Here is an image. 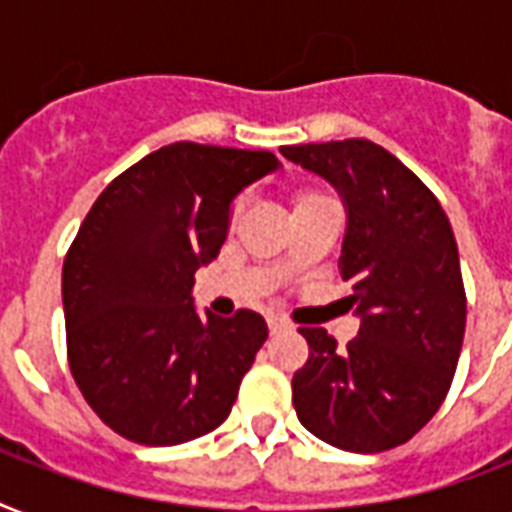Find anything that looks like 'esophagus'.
I'll list each match as a JSON object with an SVG mask.
<instances>
[{
	"mask_svg": "<svg viewBox=\"0 0 512 512\" xmlns=\"http://www.w3.org/2000/svg\"><path fill=\"white\" fill-rule=\"evenodd\" d=\"M268 329H271V335H279V332H287V329H289V321L279 319V316H271V319H268Z\"/></svg>",
	"mask_w": 512,
	"mask_h": 512,
	"instance_id": "1",
	"label": "esophagus"
}]
</instances>
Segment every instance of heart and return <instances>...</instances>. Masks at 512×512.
<instances>
[{
    "label": "heart",
    "mask_w": 512,
    "mask_h": 512,
    "mask_svg": "<svg viewBox=\"0 0 512 512\" xmlns=\"http://www.w3.org/2000/svg\"><path fill=\"white\" fill-rule=\"evenodd\" d=\"M316 199H321L319 193H300V196H297V204H305V201H316Z\"/></svg>",
    "instance_id": "1"
}]
</instances>
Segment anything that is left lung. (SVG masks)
<instances>
[{
    "instance_id": "8db88e82",
    "label": "left lung",
    "mask_w": 512,
    "mask_h": 512,
    "mask_svg": "<svg viewBox=\"0 0 512 512\" xmlns=\"http://www.w3.org/2000/svg\"><path fill=\"white\" fill-rule=\"evenodd\" d=\"M324 177L348 215L342 281L358 337L337 348L303 327L311 358L292 380L305 428L345 452H385L428 425L449 393L465 337V287L449 217L430 188L372 140L284 146Z\"/></svg>"
}]
</instances>
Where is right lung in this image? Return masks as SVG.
Segmentation results:
<instances>
[{
  "instance_id": "add662e5",
  "label": "right lung",
  "mask_w": 512,
  "mask_h": 512,
  "mask_svg": "<svg viewBox=\"0 0 512 512\" xmlns=\"http://www.w3.org/2000/svg\"><path fill=\"white\" fill-rule=\"evenodd\" d=\"M271 151L172 143L108 183L63 263L68 364L100 420L146 446L223 425L268 327L193 305V273L220 255L233 199L271 175Z\"/></svg>"
}]
</instances>
